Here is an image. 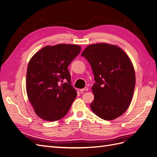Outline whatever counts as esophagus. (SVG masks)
I'll use <instances>...</instances> for the list:
<instances>
[{"mask_svg": "<svg viewBox=\"0 0 157 157\" xmlns=\"http://www.w3.org/2000/svg\"><path fill=\"white\" fill-rule=\"evenodd\" d=\"M88 87H85L83 89H80V92H84V91H88Z\"/></svg>", "mask_w": 157, "mask_h": 157, "instance_id": "esophagus-1", "label": "esophagus"}]
</instances>
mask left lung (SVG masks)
Listing matches in <instances>:
<instances>
[{"instance_id":"1","label":"left lung","mask_w":157,"mask_h":157,"mask_svg":"<svg viewBox=\"0 0 157 157\" xmlns=\"http://www.w3.org/2000/svg\"><path fill=\"white\" fill-rule=\"evenodd\" d=\"M81 56L91 65L96 82L92 111L105 121L121 116L129 107L136 84L130 58L120 47L107 43L90 44Z\"/></svg>"}]
</instances>
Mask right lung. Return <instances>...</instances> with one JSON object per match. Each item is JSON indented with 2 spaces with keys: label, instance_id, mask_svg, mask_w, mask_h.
Here are the masks:
<instances>
[{
  "label": "right lung",
  "instance_id": "1",
  "mask_svg": "<svg viewBox=\"0 0 157 157\" xmlns=\"http://www.w3.org/2000/svg\"><path fill=\"white\" fill-rule=\"evenodd\" d=\"M80 50L77 44L46 46L31 58L27 70V94L42 119L58 121L68 113L77 93L71 85L67 67Z\"/></svg>",
  "mask_w": 157,
  "mask_h": 157
}]
</instances>
